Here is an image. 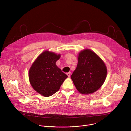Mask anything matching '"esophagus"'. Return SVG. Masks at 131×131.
I'll use <instances>...</instances> for the list:
<instances>
[{"instance_id":"1","label":"esophagus","mask_w":131,"mask_h":131,"mask_svg":"<svg viewBox=\"0 0 131 131\" xmlns=\"http://www.w3.org/2000/svg\"><path fill=\"white\" fill-rule=\"evenodd\" d=\"M67 75H68V77H70V72H67Z\"/></svg>"}]
</instances>
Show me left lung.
Listing matches in <instances>:
<instances>
[{"label": "left lung", "mask_w": 131, "mask_h": 131, "mask_svg": "<svg viewBox=\"0 0 131 131\" xmlns=\"http://www.w3.org/2000/svg\"><path fill=\"white\" fill-rule=\"evenodd\" d=\"M107 69L102 60L93 51L86 49L80 52L78 63L71 78L81 94H92L103 85Z\"/></svg>", "instance_id": "1"}]
</instances>
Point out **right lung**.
<instances>
[{"instance_id": "right-lung-1", "label": "right lung", "mask_w": 131, "mask_h": 131, "mask_svg": "<svg viewBox=\"0 0 131 131\" xmlns=\"http://www.w3.org/2000/svg\"><path fill=\"white\" fill-rule=\"evenodd\" d=\"M60 55L45 51L33 63L29 71L30 84L34 90L45 97L59 91L68 76L56 65Z\"/></svg>"}]
</instances>
